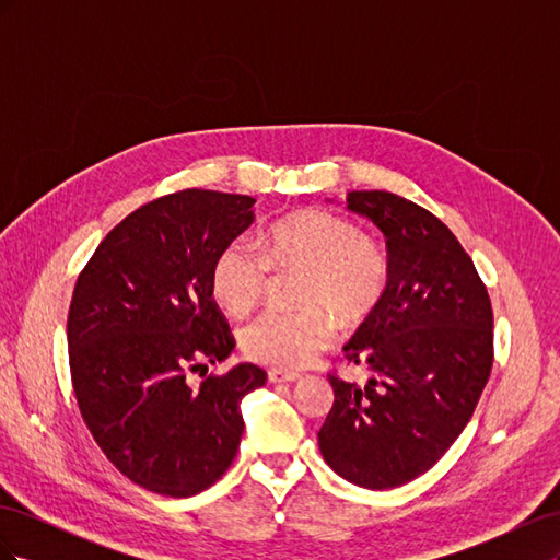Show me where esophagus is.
Masks as SVG:
<instances>
[{
	"mask_svg": "<svg viewBox=\"0 0 560 560\" xmlns=\"http://www.w3.org/2000/svg\"><path fill=\"white\" fill-rule=\"evenodd\" d=\"M299 378H301L299 371H287V369H270L268 371V381L270 383H294Z\"/></svg>",
	"mask_w": 560,
	"mask_h": 560,
	"instance_id": "esophagus-1",
	"label": "esophagus"
}]
</instances>
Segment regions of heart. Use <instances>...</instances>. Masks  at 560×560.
I'll return each mask as SVG.
<instances>
[{
	"instance_id": "heart-1",
	"label": "heart",
	"mask_w": 560,
	"mask_h": 560,
	"mask_svg": "<svg viewBox=\"0 0 560 560\" xmlns=\"http://www.w3.org/2000/svg\"><path fill=\"white\" fill-rule=\"evenodd\" d=\"M303 270L301 311H266L243 329V350L252 360L276 366H303L334 341V319L352 325L374 311L389 282L383 247L358 224L329 210H299L276 219L261 247L233 241L217 254L210 287L217 306L243 317L257 306L270 276Z\"/></svg>"
}]
</instances>
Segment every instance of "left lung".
<instances>
[{"mask_svg": "<svg viewBox=\"0 0 560 560\" xmlns=\"http://www.w3.org/2000/svg\"><path fill=\"white\" fill-rule=\"evenodd\" d=\"M346 208L385 235L389 282L343 346L369 381L329 376L317 444L338 477L385 490L425 474L465 430L493 366V308L442 219L389 191H350Z\"/></svg>", "mask_w": 560, "mask_h": 560, "instance_id": "8db88e82", "label": "left lung"}]
</instances>
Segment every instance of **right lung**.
<instances>
[{
	"label": "right lung",
	"instance_id": "1",
	"mask_svg": "<svg viewBox=\"0 0 560 560\" xmlns=\"http://www.w3.org/2000/svg\"><path fill=\"white\" fill-rule=\"evenodd\" d=\"M254 198L184 189L114 226L77 280L67 346L72 385L109 463L151 493L189 498L233 463L241 401L266 371L238 364L189 385L235 348L212 299L217 254L254 222Z\"/></svg>",
	"mask_w": 560,
	"mask_h": 560
}]
</instances>
